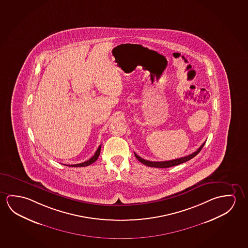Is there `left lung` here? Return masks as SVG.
I'll list each match as a JSON object with an SVG mask.
<instances>
[{"label":"left lung","instance_id":"8db88e82","mask_svg":"<svg viewBox=\"0 0 248 248\" xmlns=\"http://www.w3.org/2000/svg\"><path fill=\"white\" fill-rule=\"evenodd\" d=\"M204 145L205 142L197 151H196V152H194L193 154H189L188 156L180 157V158H177V159H173V160H168V161H149V160H146V159L142 158V157H140V156L136 154H134V155H135V157H136V158H137L139 161L141 162L143 165H146V166L155 167V168H169V167H171V166L180 165V164H183V163H185V162L189 161V159H191L192 157L197 156V154L200 153L201 150H202V148L203 147Z\"/></svg>","mask_w":248,"mask_h":248}]
</instances>
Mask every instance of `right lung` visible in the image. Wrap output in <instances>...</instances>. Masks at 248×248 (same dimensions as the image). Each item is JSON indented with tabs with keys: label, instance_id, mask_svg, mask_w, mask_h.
<instances>
[{
	"label": "right lung",
	"instance_id": "add662e5",
	"mask_svg": "<svg viewBox=\"0 0 248 248\" xmlns=\"http://www.w3.org/2000/svg\"><path fill=\"white\" fill-rule=\"evenodd\" d=\"M101 146H102V145H100L98 149L96 150L95 154H94V156L91 157L89 160L83 162V163H80V164H77V165H69L68 166H71V167H83V166H88V165L93 164V163H94V161H96L97 158H98L99 155H100V152H101Z\"/></svg>",
	"mask_w": 248,
	"mask_h": 248
}]
</instances>
